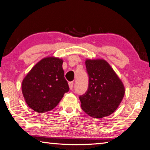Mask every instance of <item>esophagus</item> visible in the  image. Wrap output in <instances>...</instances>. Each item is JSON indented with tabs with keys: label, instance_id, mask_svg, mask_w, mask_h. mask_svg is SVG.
Wrapping results in <instances>:
<instances>
[{
	"label": "esophagus",
	"instance_id": "34e87169",
	"mask_svg": "<svg viewBox=\"0 0 150 150\" xmlns=\"http://www.w3.org/2000/svg\"><path fill=\"white\" fill-rule=\"evenodd\" d=\"M69 86L70 89L72 90L73 88V81L69 82Z\"/></svg>",
	"mask_w": 150,
	"mask_h": 150
}]
</instances>
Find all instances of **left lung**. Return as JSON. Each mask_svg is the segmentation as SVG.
I'll return each instance as SVG.
<instances>
[{
    "instance_id": "obj_1",
    "label": "left lung",
    "mask_w": 150,
    "mask_h": 150,
    "mask_svg": "<svg viewBox=\"0 0 150 150\" xmlns=\"http://www.w3.org/2000/svg\"><path fill=\"white\" fill-rule=\"evenodd\" d=\"M89 84L79 96L84 112L92 117L101 118L113 113L125 94L124 86L108 62L102 59L85 61Z\"/></svg>"
}]
</instances>
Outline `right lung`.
Listing matches in <instances>:
<instances>
[{"mask_svg":"<svg viewBox=\"0 0 150 150\" xmlns=\"http://www.w3.org/2000/svg\"><path fill=\"white\" fill-rule=\"evenodd\" d=\"M62 65V59L45 58L23 79L22 91L25 101L36 112L44 113L54 109L69 90Z\"/></svg>","mask_w":150,"mask_h":150,"instance_id":"right-lung-1","label":"right lung"}]
</instances>
